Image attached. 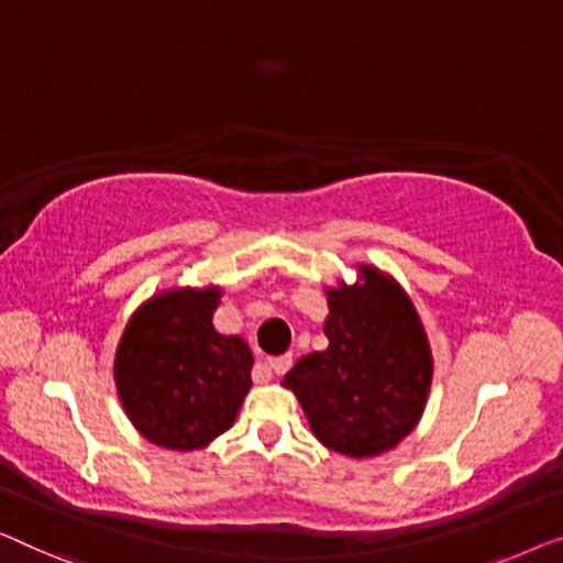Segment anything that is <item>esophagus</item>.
<instances>
[{"instance_id": "esophagus-1", "label": "esophagus", "mask_w": 563, "mask_h": 563, "mask_svg": "<svg viewBox=\"0 0 563 563\" xmlns=\"http://www.w3.org/2000/svg\"><path fill=\"white\" fill-rule=\"evenodd\" d=\"M267 366H271V372H275V374H285V372H288V368L292 366V356H290V354L273 356L271 362H267Z\"/></svg>"}]
</instances>
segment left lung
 Masks as SVG:
<instances>
[{
  "mask_svg": "<svg viewBox=\"0 0 563 563\" xmlns=\"http://www.w3.org/2000/svg\"><path fill=\"white\" fill-rule=\"evenodd\" d=\"M364 285L329 292V349L303 356L283 384L310 430L351 457L379 455L415 430L432 382V358L409 298L364 267Z\"/></svg>",
  "mask_w": 563,
  "mask_h": 563,
  "instance_id": "obj_1",
  "label": "left lung"
}]
</instances>
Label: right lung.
<instances>
[{
  "label": "right lung",
  "instance_id": "right-lung-1",
  "mask_svg": "<svg viewBox=\"0 0 563 563\" xmlns=\"http://www.w3.org/2000/svg\"><path fill=\"white\" fill-rule=\"evenodd\" d=\"M217 290L164 292L125 325L115 387L146 440L172 450L205 448L230 430L253 387V354L212 325Z\"/></svg>",
  "mask_w": 563,
  "mask_h": 563
}]
</instances>
